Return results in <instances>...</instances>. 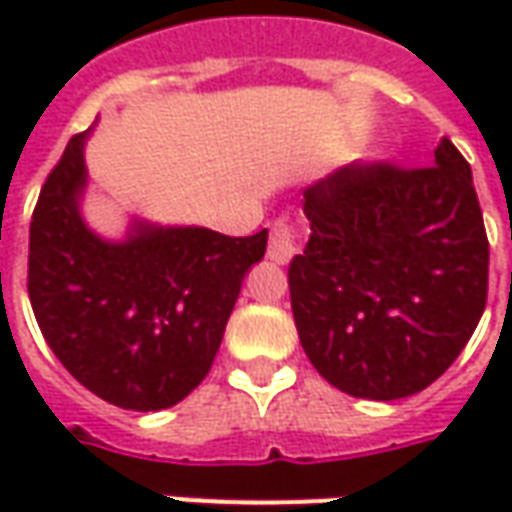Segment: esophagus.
Returning <instances> with one entry per match:
<instances>
[{"instance_id": "obj_1", "label": "esophagus", "mask_w": 512, "mask_h": 512, "mask_svg": "<svg viewBox=\"0 0 512 512\" xmlns=\"http://www.w3.org/2000/svg\"><path fill=\"white\" fill-rule=\"evenodd\" d=\"M296 252H299V246H296L293 224H290L288 219H279V222H274L271 241H268V260H274L277 266H288Z\"/></svg>"}]
</instances>
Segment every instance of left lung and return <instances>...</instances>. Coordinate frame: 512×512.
<instances>
[{
	"mask_svg": "<svg viewBox=\"0 0 512 512\" xmlns=\"http://www.w3.org/2000/svg\"><path fill=\"white\" fill-rule=\"evenodd\" d=\"M337 169L304 189L310 241L288 271L304 354L345 395L397 400L458 359L480 323L488 238L472 167Z\"/></svg>",
	"mask_w": 512,
	"mask_h": 512,
	"instance_id": "left-lung-1",
	"label": "left lung"
}]
</instances>
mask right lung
Instances as JSON below:
<instances>
[{
    "mask_svg": "<svg viewBox=\"0 0 512 512\" xmlns=\"http://www.w3.org/2000/svg\"><path fill=\"white\" fill-rule=\"evenodd\" d=\"M76 134L51 169L29 224V301L46 343L93 395L131 411L180 403L208 376L241 282L268 230L246 238L131 216L109 238L84 219Z\"/></svg>",
    "mask_w": 512,
    "mask_h": 512,
    "instance_id": "obj_1",
    "label": "right lung"
}]
</instances>
